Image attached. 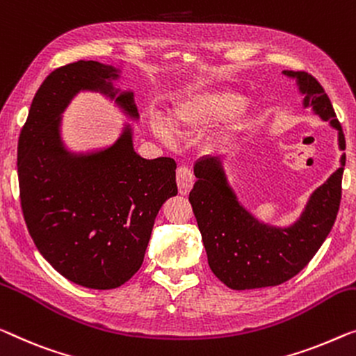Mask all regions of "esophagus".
Segmentation results:
<instances>
[{"label": "esophagus", "mask_w": 356, "mask_h": 356, "mask_svg": "<svg viewBox=\"0 0 356 356\" xmlns=\"http://www.w3.org/2000/svg\"><path fill=\"white\" fill-rule=\"evenodd\" d=\"M176 182L180 195H187L193 187V174L187 166H179L176 169Z\"/></svg>", "instance_id": "34e87169"}]
</instances>
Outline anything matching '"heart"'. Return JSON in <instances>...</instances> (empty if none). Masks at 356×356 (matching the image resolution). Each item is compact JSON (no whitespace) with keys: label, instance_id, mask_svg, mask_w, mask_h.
I'll return each instance as SVG.
<instances>
[{"label":"heart","instance_id":"b5f03b06","mask_svg":"<svg viewBox=\"0 0 356 356\" xmlns=\"http://www.w3.org/2000/svg\"><path fill=\"white\" fill-rule=\"evenodd\" d=\"M240 105L241 97L233 91L195 94L174 108L172 123L180 129H196L233 115ZM153 129L163 140H169L172 137L171 127L160 118L153 120Z\"/></svg>","mask_w":356,"mask_h":356}]
</instances>
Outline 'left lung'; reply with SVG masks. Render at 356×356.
<instances>
[{"mask_svg":"<svg viewBox=\"0 0 356 356\" xmlns=\"http://www.w3.org/2000/svg\"><path fill=\"white\" fill-rule=\"evenodd\" d=\"M297 79L304 105H312L339 131V147L346 137L325 89L307 72L284 70ZM342 168L315 190L300 219L288 229L261 224L238 203L227 184L219 156H206L195 164L196 182L188 201L198 222L212 273L232 289L278 286L309 264L330 235L342 198Z\"/></svg>","mask_w":356,"mask_h":356,"instance_id":"obj_1","label":"left lung"}]
</instances>
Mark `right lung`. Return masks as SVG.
<instances>
[{"label": "right lung", "instance_id": "right-lung-1", "mask_svg": "<svg viewBox=\"0 0 356 356\" xmlns=\"http://www.w3.org/2000/svg\"><path fill=\"white\" fill-rule=\"evenodd\" d=\"M118 70L78 60L51 72L36 91L20 131V206L41 256L62 277L89 289L124 284L144 262L164 201L177 195L176 161L145 160L126 127L107 150L73 155L62 147L60 113L81 89L115 97ZM137 118L132 92L116 97Z\"/></svg>", "mask_w": 356, "mask_h": 356}]
</instances>
